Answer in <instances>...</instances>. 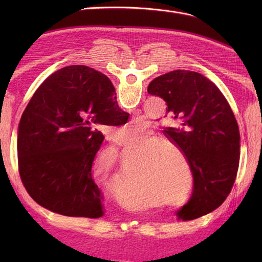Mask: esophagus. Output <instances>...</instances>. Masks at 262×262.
Here are the masks:
<instances>
[{"mask_svg": "<svg viewBox=\"0 0 262 262\" xmlns=\"http://www.w3.org/2000/svg\"><path fill=\"white\" fill-rule=\"evenodd\" d=\"M137 125H138V124H133L132 127H137Z\"/></svg>", "mask_w": 262, "mask_h": 262, "instance_id": "esophagus-1", "label": "esophagus"}]
</instances>
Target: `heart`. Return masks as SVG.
Segmentation results:
<instances>
[{
    "mask_svg": "<svg viewBox=\"0 0 262 262\" xmlns=\"http://www.w3.org/2000/svg\"><path fill=\"white\" fill-rule=\"evenodd\" d=\"M121 152L140 155L135 176L144 177L149 185L165 200L169 207H182L190 202L192 185L189 181L186 188L181 165L174 160L172 152L179 153L177 146L160 137L146 126H140L130 132L120 134L118 144ZM93 176L100 182L114 183L121 180L118 157L113 149L99 155L94 162Z\"/></svg>",
    "mask_w": 262,
    "mask_h": 262,
    "instance_id": "b5f03b06",
    "label": "heart"
}]
</instances>
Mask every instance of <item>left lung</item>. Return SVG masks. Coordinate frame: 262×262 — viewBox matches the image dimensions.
I'll list each match as a JSON object with an SVG mask.
<instances>
[{"instance_id":"left-lung-1","label":"left lung","mask_w":262,"mask_h":262,"mask_svg":"<svg viewBox=\"0 0 262 262\" xmlns=\"http://www.w3.org/2000/svg\"><path fill=\"white\" fill-rule=\"evenodd\" d=\"M147 92L166 102L163 133L192 172V196L178 217L190 221L211 213L230 194L240 162V132L229 102L215 83L186 70L157 77Z\"/></svg>"}]
</instances>
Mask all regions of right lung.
<instances>
[{"instance_id": "1", "label": "right lung", "mask_w": 262, "mask_h": 262, "mask_svg": "<svg viewBox=\"0 0 262 262\" xmlns=\"http://www.w3.org/2000/svg\"><path fill=\"white\" fill-rule=\"evenodd\" d=\"M113 83L84 65L55 72L37 89L18 128V164L27 192L64 216L98 219L102 196L92 165L105 126H120Z\"/></svg>"}]
</instances>
